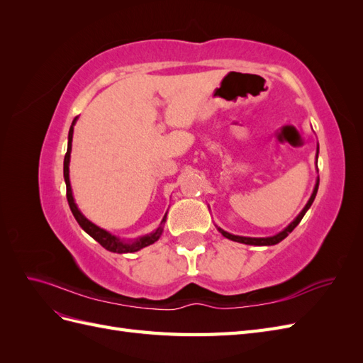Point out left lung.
<instances>
[{
	"instance_id": "left-lung-1",
	"label": "left lung",
	"mask_w": 363,
	"mask_h": 363,
	"mask_svg": "<svg viewBox=\"0 0 363 363\" xmlns=\"http://www.w3.org/2000/svg\"><path fill=\"white\" fill-rule=\"evenodd\" d=\"M318 152H320V147L316 148V162H318ZM318 186H320V177L316 179V183H315V188H313V192H312V195H311V199H309V201L306 203V206L303 207V211L296 215V218L294 219V221L286 227V228H283L280 233H277V235H274V236H268V238H247V236H238V235H232V233H228V232H225V230H223V228H219V227H216L218 228V232L221 233L224 238H227V239H230V240H235V242H240V244H245V245H276V244H279L280 240H283L284 238H286L292 230L300 224V221L303 219V216L306 215V212L309 211V207L312 206V203H313V200H315V196H316V192H318Z\"/></svg>"
}]
</instances>
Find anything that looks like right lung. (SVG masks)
<instances>
[{"label": "right lung", "mask_w": 363, "mask_h": 363, "mask_svg": "<svg viewBox=\"0 0 363 363\" xmlns=\"http://www.w3.org/2000/svg\"><path fill=\"white\" fill-rule=\"evenodd\" d=\"M77 119H79V116L74 118L71 128H69L68 150H67V155H65V160H63V177H65V183H67V199H68V204L71 207V212H72L74 218L77 219V223H79V225L84 230V232L89 236H92L98 244H101L108 251L118 252V255H123V252H135V251H139L151 244H155L163 232V224L167 223V213H164L160 225L152 233L136 238V239H121L119 236H115L111 232H107V230L91 223L89 219H87L80 212V208L77 207L74 195H72L71 182H69V160H71V150H72V135H74V125L77 123Z\"/></svg>", "instance_id": "right-lung-1"}]
</instances>
